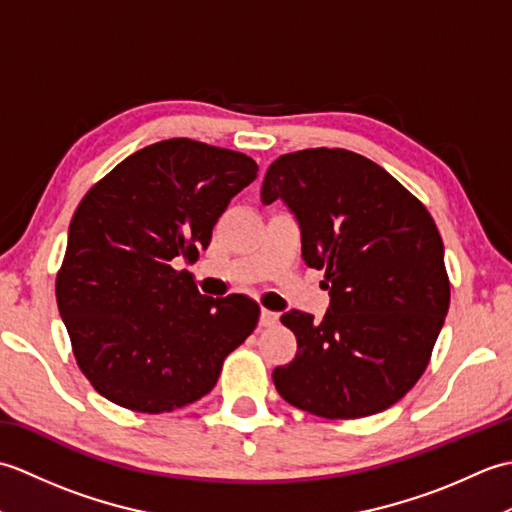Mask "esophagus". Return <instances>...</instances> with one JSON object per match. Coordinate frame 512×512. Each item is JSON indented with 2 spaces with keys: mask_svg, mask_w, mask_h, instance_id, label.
I'll use <instances>...</instances> for the list:
<instances>
[{
  "mask_svg": "<svg viewBox=\"0 0 512 512\" xmlns=\"http://www.w3.org/2000/svg\"><path fill=\"white\" fill-rule=\"evenodd\" d=\"M277 319L279 317H277L275 312L262 308V314H259V325H262V328H273V325L277 323Z\"/></svg>",
  "mask_w": 512,
  "mask_h": 512,
  "instance_id": "esophagus-1",
  "label": "esophagus"
}]
</instances>
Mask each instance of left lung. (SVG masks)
I'll return each mask as SVG.
<instances>
[{
  "instance_id": "obj_1",
  "label": "left lung",
  "mask_w": 512,
  "mask_h": 512,
  "mask_svg": "<svg viewBox=\"0 0 512 512\" xmlns=\"http://www.w3.org/2000/svg\"><path fill=\"white\" fill-rule=\"evenodd\" d=\"M284 200L301 255L325 270L321 321L281 323L297 356L275 367L279 396L330 420L385 411L418 383L449 310L444 246L424 204L376 162L347 149H303L268 167L262 202Z\"/></svg>"
}]
</instances>
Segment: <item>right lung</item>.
Wrapping results in <instances>:
<instances>
[{"mask_svg":"<svg viewBox=\"0 0 512 512\" xmlns=\"http://www.w3.org/2000/svg\"><path fill=\"white\" fill-rule=\"evenodd\" d=\"M239 151L160 140L116 165L74 211L57 306L81 372L107 400L173 411L215 387L259 321L244 295L204 297L189 270L228 202L257 178Z\"/></svg>","mask_w":512,"mask_h":512,"instance_id":"obj_1","label":"right lung"}]
</instances>
